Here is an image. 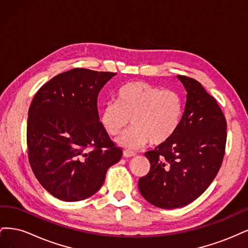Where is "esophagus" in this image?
<instances>
[{"label":"esophagus","mask_w":248,"mask_h":248,"mask_svg":"<svg viewBox=\"0 0 248 248\" xmlns=\"http://www.w3.org/2000/svg\"><path fill=\"white\" fill-rule=\"evenodd\" d=\"M123 156L126 157V158H130V157H133L136 156V153L134 152H131V151H128V150H126V151L123 152Z\"/></svg>","instance_id":"1"}]
</instances>
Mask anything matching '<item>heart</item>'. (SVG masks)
Returning a JSON list of instances; mask_svg holds the SVG:
<instances>
[{
    "label": "heart",
    "mask_w": 248,
    "mask_h": 248,
    "mask_svg": "<svg viewBox=\"0 0 248 248\" xmlns=\"http://www.w3.org/2000/svg\"><path fill=\"white\" fill-rule=\"evenodd\" d=\"M183 109V99L178 92L138 80L118 90L116 102L103 107L100 122L108 134L118 136L130 121L132 128L117 140L124 148L138 149L148 142L159 146L175 136Z\"/></svg>",
    "instance_id": "b5f03b06"
}]
</instances>
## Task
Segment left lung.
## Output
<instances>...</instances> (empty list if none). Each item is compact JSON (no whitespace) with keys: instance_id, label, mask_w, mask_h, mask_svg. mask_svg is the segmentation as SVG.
Segmentation results:
<instances>
[{"instance_id":"obj_1","label":"left lung","mask_w":248,"mask_h":248,"mask_svg":"<svg viewBox=\"0 0 248 248\" xmlns=\"http://www.w3.org/2000/svg\"><path fill=\"white\" fill-rule=\"evenodd\" d=\"M177 78L187 92L181 124L170 140L145 153L151 168L139 180L144 199L163 209L188 205L208 188L227 142V121L214 97L198 80Z\"/></svg>"}]
</instances>
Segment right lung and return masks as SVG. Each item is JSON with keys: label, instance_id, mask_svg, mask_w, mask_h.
Here are the masks:
<instances>
[{"label": "right lung", "instance_id": "right-lung-1", "mask_svg": "<svg viewBox=\"0 0 248 248\" xmlns=\"http://www.w3.org/2000/svg\"><path fill=\"white\" fill-rule=\"evenodd\" d=\"M115 76L74 68L52 78L34 96L27 125L29 162L44 189L59 200L93 196L108 168L121 159L122 150L97 110L100 90Z\"/></svg>", "mask_w": 248, "mask_h": 248}]
</instances>
